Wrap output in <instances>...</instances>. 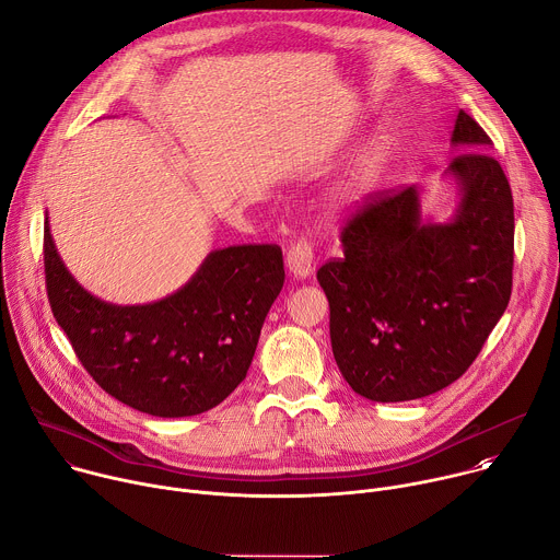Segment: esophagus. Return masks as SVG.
Here are the masks:
<instances>
[{
	"label": "esophagus",
	"mask_w": 560,
	"mask_h": 560,
	"mask_svg": "<svg viewBox=\"0 0 560 560\" xmlns=\"http://www.w3.org/2000/svg\"><path fill=\"white\" fill-rule=\"evenodd\" d=\"M312 264H314V250H312L310 242L307 238H296V242L285 253L288 272L294 279H305L312 272Z\"/></svg>",
	"instance_id": "esophagus-1"
}]
</instances>
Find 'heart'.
Wrapping results in <instances>:
<instances>
[{
    "instance_id": "obj_1",
    "label": "heart",
    "mask_w": 560,
    "mask_h": 560,
    "mask_svg": "<svg viewBox=\"0 0 560 560\" xmlns=\"http://www.w3.org/2000/svg\"><path fill=\"white\" fill-rule=\"evenodd\" d=\"M392 159V141L387 137H376L354 162L346 179L326 199V214L337 217L352 206L361 203L383 179Z\"/></svg>"
}]
</instances>
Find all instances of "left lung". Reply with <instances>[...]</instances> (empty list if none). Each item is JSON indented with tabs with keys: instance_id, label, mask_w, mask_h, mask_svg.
Wrapping results in <instances>:
<instances>
[{
	"instance_id": "left-lung-1",
	"label": "left lung",
	"mask_w": 560,
	"mask_h": 560,
	"mask_svg": "<svg viewBox=\"0 0 560 560\" xmlns=\"http://www.w3.org/2000/svg\"><path fill=\"white\" fill-rule=\"evenodd\" d=\"M452 159L458 203L439 223L421 190L372 195L341 232L343 257L318 268L330 303L335 361L378 404L412 401L454 383L481 352L512 294L514 201L492 139L458 110Z\"/></svg>"
}]
</instances>
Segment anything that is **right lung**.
Returning a JSON list of instances; mask_svg holds the SVG:
<instances>
[{
    "mask_svg": "<svg viewBox=\"0 0 560 560\" xmlns=\"http://www.w3.org/2000/svg\"><path fill=\"white\" fill-rule=\"evenodd\" d=\"M46 290L77 359L117 401L162 419L212 410L242 383L283 288L275 244L212 250L177 292L145 305L93 296L44 225Z\"/></svg>",
    "mask_w": 560,
    "mask_h": 560,
    "instance_id": "add662e5",
    "label": "right lung"
}]
</instances>
